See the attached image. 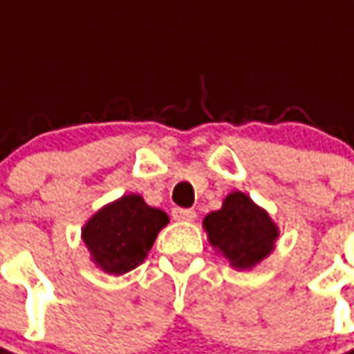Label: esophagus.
I'll return each instance as SVG.
<instances>
[{"mask_svg":"<svg viewBox=\"0 0 354 354\" xmlns=\"http://www.w3.org/2000/svg\"><path fill=\"white\" fill-rule=\"evenodd\" d=\"M195 210L192 208H172V218L176 220V222H193L195 220Z\"/></svg>","mask_w":354,"mask_h":354,"instance_id":"obj_1","label":"esophagus"}]
</instances>
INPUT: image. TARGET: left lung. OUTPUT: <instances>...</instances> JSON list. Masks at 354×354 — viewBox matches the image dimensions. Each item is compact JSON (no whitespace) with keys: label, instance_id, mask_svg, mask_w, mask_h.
I'll use <instances>...</instances> for the list:
<instances>
[{"label":"left lung","instance_id":"left-lung-1","mask_svg":"<svg viewBox=\"0 0 354 354\" xmlns=\"http://www.w3.org/2000/svg\"><path fill=\"white\" fill-rule=\"evenodd\" d=\"M208 243L235 269H252L273 252L279 227L248 195L230 193L203 222Z\"/></svg>","mask_w":354,"mask_h":354}]
</instances>
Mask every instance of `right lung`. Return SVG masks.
<instances>
[{"instance_id": "add662e5", "label": "right lung", "mask_w": 354, "mask_h": 354, "mask_svg": "<svg viewBox=\"0 0 354 354\" xmlns=\"http://www.w3.org/2000/svg\"><path fill=\"white\" fill-rule=\"evenodd\" d=\"M167 223L169 216L162 210L131 193L102 207L85 223L81 237L104 273L123 274L146 260Z\"/></svg>"}]
</instances>
